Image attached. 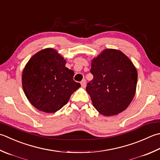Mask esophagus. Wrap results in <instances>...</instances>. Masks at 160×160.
<instances>
[{
    "label": "esophagus",
    "instance_id": "1",
    "mask_svg": "<svg viewBox=\"0 0 160 160\" xmlns=\"http://www.w3.org/2000/svg\"><path fill=\"white\" fill-rule=\"evenodd\" d=\"M81 84V86H82V87H83V88H85L86 87V80H82V82H80Z\"/></svg>",
    "mask_w": 160,
    "mask_h": 160
}]
</instances>
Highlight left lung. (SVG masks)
Instances as JSON below:
<instances>
[{"label": "left lung", "mask_w": 160, "mask_h": 160, "mask_svg": "<svg viewBox=\"0 0 160 160\" xmlns=\"http://www.w3.org/2000/svg\"><path fill=\"white\" fill-rule=\"evenodd\" d=\"M91 63L93 78L86 91L93 107L105 117L123 112L136 92L138 74L135 66L123 52L113 48L104 49Z\"/></svg>", "instance_id": "left-lung-1"}]
</instances>
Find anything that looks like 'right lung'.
<instances>
[{"instance_id": "add662e5", "label": "right lung", "mask_w": 160, "mask_h": 160, "mask_svg": "<svg viewBox=\"0 0 160 160\" xmlns=\"http://www.w3.org/2000/svg\"><path fill=\"white\" fill-rule=\"evenodd\" d=\"M66 63L57 50L47 48L35 53L25 66L21 77L23 92L39 110L58 112L81 87L73 80L74 72L66 67Z\"/></svg>"}]
</instances>
